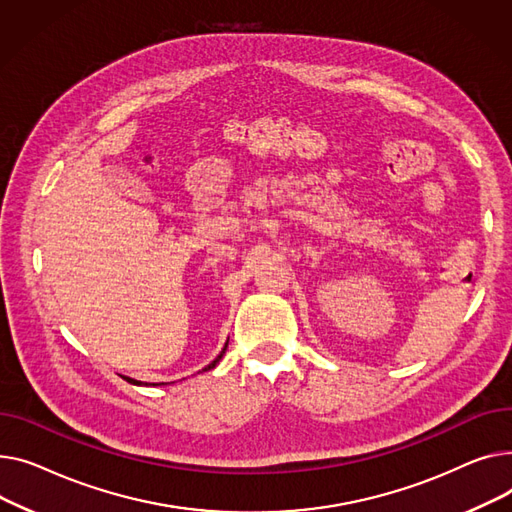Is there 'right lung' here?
<instances>
[{"label": "right lung", "instance_id": "1", "mask_svg": "<svg viewBox=\"0 0 512 512\" xmlns=\"http://www.w3.org/2000/svg\"><path fill=\"white\" fill-rule=\"evenodd\" d=\"M227 343H229V339H227ZM227 343H225V347H223V351H221V353H219V355H217V357H215V359H213V362H210V364H208V366H206V368H204V370H213V368H215V366H217V364H219V362H221V357H223V355H225V351H227ZM204 370H202V372H204ZM130 382H134V384H138V386H140V384H142V382H140V380H132V378H130ZM153 386H157V384H153Z\"/></svg>", "mask_w": 512, "mask_h": 512}]
</instances>
